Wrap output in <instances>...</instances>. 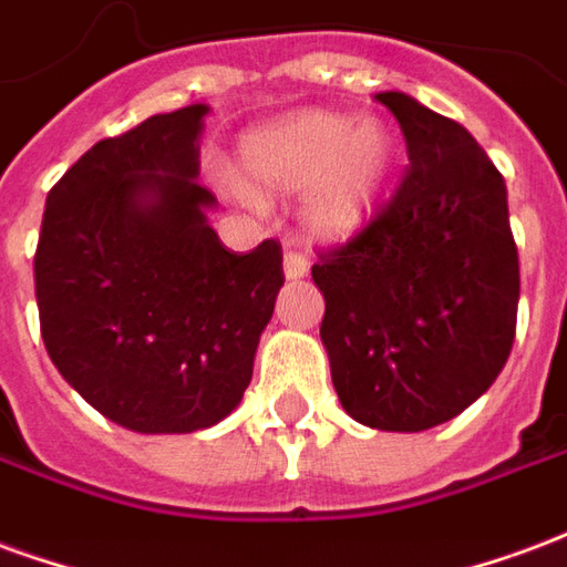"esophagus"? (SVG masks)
I'll return each mask as SVG.
<instances>
[{"mask_svg": "<svg viewBox=\"0 0 567 567\" xmlns=\"http://www.w3.org/2000/svg\"><path fill=\"white\" fill-rule=\"evenodd\" d=\"M308 268H311V259H308V254L301 250L299 244H287V250H284V275H287L289 280H299L308 275Z\"/></svg>", "mask_w": 567, "mask_h": 567, "instance_id": "esophagus-1", "label": "esophagus"}]
</instances>
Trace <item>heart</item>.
Returning <instances> with one entry per match:
<instances>
[{
    "instance_id": "obj_1",
    "label": "heart",
    "mask_w": 567,
    "mask_h": 567,
    "mask_svg": "<svg viewBox=\"0 0 567 567\" xmlns=\"http://www.w3.org/2000/svg\"><path fill=\"white\" fill-rule=\"evenodd\" d=\"M392 159V138L378 120L311 111L256 132L244 163L268 189L317 187L308 217L320 233L341 235L362 223Z\"/></svg>"
}]
</instances>
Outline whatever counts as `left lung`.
<instances>
[{
	"instance_id": "left-lung-1",
	"label": "left lung",
	"mask_w": 567,
	"mask_h": 567,
	"mask_svg": "<svg viewBox=\"0 0 567 567\" xmlns=\"http://www.w3.org/2000/svg\"><path fill=\"white\" fill-rule=\"evenodd\" d=\"M402 126L392 198L311 268L344 411L380 432L458 416L511 357L519 256L502 172L462 123L404 93L374 96Z\"/></svg>"
}]
</instances>
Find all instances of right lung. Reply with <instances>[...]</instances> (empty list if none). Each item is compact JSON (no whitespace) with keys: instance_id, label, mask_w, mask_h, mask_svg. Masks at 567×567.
Here are the masks:
<instances>
[{"instance_id":"obj_1","label":"right lung","mask_w":567,"mask_h":567,"mask_svg":"<svg viewBox=\"0 0 567 567\" xmlns=\"http://www.w3.org/2000/svg\"><path fill=\"white\" fill-rule=\"evenodd\" d=\"M205 105L102 138L48 193L35 247L44 347L86 402L144 435L220 423L284 287L280 241L235 254L196 181Z\"/></svg>"}]
</instances>
